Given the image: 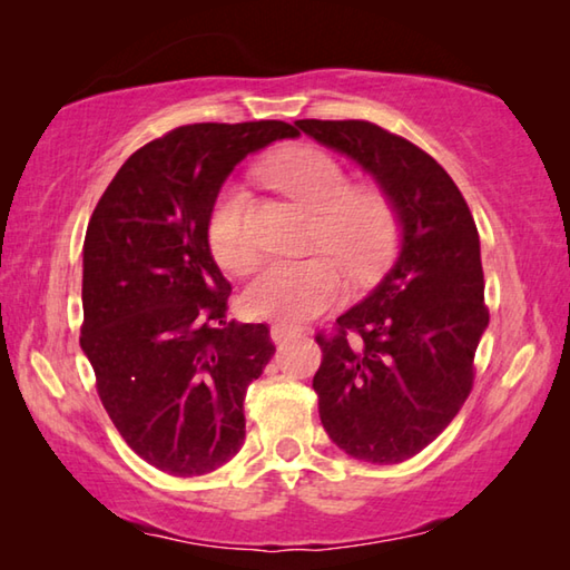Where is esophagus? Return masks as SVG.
Returning a JSON list of instances; mask_svg holds the SVG:
<instances>
[{"mask_svg":"<svg viewBox=\"0 0 570 570\" xmlns=\"http://www.w3.org/2000/svg\"><path fill=\"white\" fill-rule=\"evenodd\" d=\"M292 336H298V330H294V326H288V324H274L272 326V342L274 344H282L286 340H292Z\"/></svg>","mask_w":570,"mask_h":570,"instance_id":"34e87169","label":"esophagus"}]
</instances>
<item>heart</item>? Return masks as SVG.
Wrapping results in <instances>:
<instances>
[{
    "mask_svg": "<svg viewBox=\"0 0 570 570\" xmlns=\"http://www.w3.org/2000/svg\"><path fill=\"white\" fill-rule=\"evenodd\" d=\"M268 186L316 216L314 246L340 258L356 278L382 272L397 248L400 218L382 190L352 188L350 173L330 153L296 146L264 166ZM208 246L230 274L258 264V240L250 228V200L244 186L230 183L208 216ZM332 256L268 264L244 292V308L256 320L304 324L342 298V268Z\"/></svg>",
    "mask_w": 570,
    "mask_h": 570,
    "instance_id": "1",
    "label": "heart"
}]
</instances>
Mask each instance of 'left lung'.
<instances>
[{
  "label": "left lung",
  "mask_w": 570,
  "mask_h": 570,
  "mask_svg": "<svg viewBox=\"0 0 570 570\" xmlns=\"http://www.w3.org/2000/svg\"><path fill=\"white\" fill-rule=\"evenodd\" d=\"M294 125L370 173L397 210V258L334 336H316L324 360L314 374L334 445L394 465L428 448L472 390L490 320L475 220L445 168L400 135L366 120Z\"/></svg>",
  "instance_id": "8db88e82"
}]
</instances>
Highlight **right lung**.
<instances>
[{"label":"right lung","mask_w":570,"mask_h":570,"mask_svg":"<svg viewBox=\"0 0 570 570\" xmlns=\"http://www.w3.org/2000/svg\"><path fill=\"white\" fill-rule=\"evenodd\" d=\"M294 125L196 122L122 163L82 246V336L102 407L153 468L206 475L246 440L248 384L272 360L266 324L226 320L230 284L208 246L220 186Z\"/></svg>","instance_id":"right-lung-1"}]
</instances>
